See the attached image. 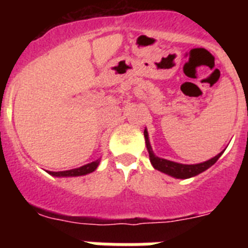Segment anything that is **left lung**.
I'll use <instances>...</instances> for the list:
<instances>
[{
    "label": "left lung",
    "mask_w": 248,
    "mask_h": 248,
    "mask_svg": "<svg viewBox=\"0 0 248 248\" xmlns=\"http://www.w3.org/2000/svg\"><path fill=\"white\" fill-rule=\"evenodd\" d=\"M144 137H145V143L146 148L149 151V157H150L151 165L154 166L156 170L164 172V174H168L172 177H176V179H189V177L196 176V175L201 174L202 171L207 170L210 166L214 165L216 161L218 160V157L222 155V153L217 154L216 156H214L212 159L207 160V161H203L200 164H194V165H185V164H179L175 163V161H170V160L161 159V157L156 156V155L153 153V149H151L150 141H149L148 131L146 129L144 130Z\"/></svg>",
    "instance_id": "left-lung-1"
}]
</instances>
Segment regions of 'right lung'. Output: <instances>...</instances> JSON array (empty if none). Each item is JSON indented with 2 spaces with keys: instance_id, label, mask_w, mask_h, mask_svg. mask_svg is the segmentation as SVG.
<instances>
[{
  "instance_id": "add662e5",
  "label": "right lung",
  "mask_w": 248,
  "mask_h": 248,
  "mask_svg": "<svg viewBox=\"0 0 248 248\" xmlns=\"http://www.w3.org/2000/svg\"><path fill=\"white\" fill-rule=\"evenodd\" d=\"M100 160H95L92 163L83 165L78 169H72V170H65V171H48V174L53 175V176H82V175H87L89 172H93L95 169L99 165Z\"/></svg>"
}]
</instances>
